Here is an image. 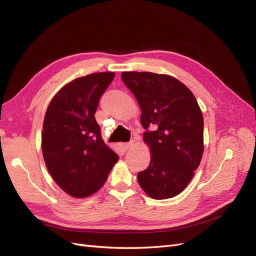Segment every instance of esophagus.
Listing matches in <instances>:
<instances>
[{"instance_id": "obj_1", "label": "esophagus", "mask_w": 256, "mask_h": 256, "mask_svg": "<svg viewBox=\"0 0 256 256\" xmlns=\"http://www.w3.org/2000/svg\"><path fill=\"white\" fill-rule=\"evenodd\" d=\"M132 146H134V142H129V143H122L120 144V148L122 149V150L126 152L128 150L129 148H131Z\"/></svg>"}]
</instances>
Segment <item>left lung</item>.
<instances>
[{
	"mask_svg": "<svg viewBox=\"0 0 256 256\" xmlns=\"http://www.w3.org/2000/svg\"><path fill=\"white\" fill-rule=\"evenodd\" d=\"M122 80L136 98L144 142L152 152L138 181L149 197H174L194 177L204 154V116L186 86L168 75L124 72Z\"/></svg>",
	"mask_w": 256,
	"mask_h": 256,
	"instance_id": "obj_1",
	"label": "left lung"
}]
</instances>
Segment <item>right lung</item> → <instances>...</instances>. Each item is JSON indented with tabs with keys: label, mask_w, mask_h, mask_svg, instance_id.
Wrapping results in <instances>:
<instances>
[{
	"label": "right lung",
	"mask_w": 256,
	"mask_h": 256,
	"mask_svg": "<svg viewBox=\"0 0 256 256\" xmlns=\"http://www.w3.org/2000/svg\"><path fill=\"white\" fill-rule=\"evenodd\" d=\"M112 72L76 78L50 102L43 122L42 152L52 178L68 195L98 192L118 160L104 143L94 114L113 80Z\"/></svg>",
	"instance_id": "add662e5"
}]
</instances>
